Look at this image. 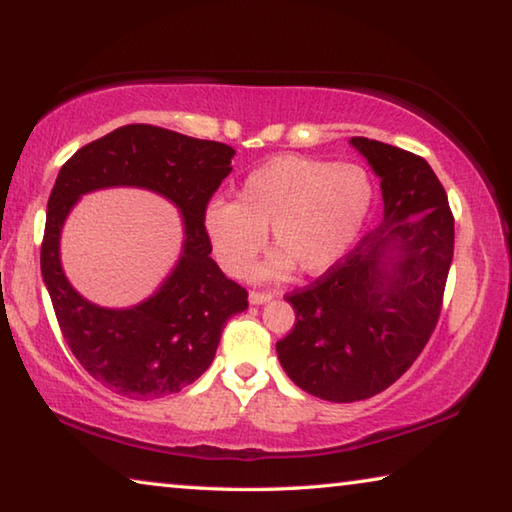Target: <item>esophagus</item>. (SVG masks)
<instances>
[{"mask_svg":"<svg viewBox=\"0 0 512 512\" xmlns=\"http://www.w3.org/2000/svg\"><path fill=\"white\" fill-rule=\"evenodd\" d=\"M275 298V293L271 291H250L248 302L250 305H266V302H271Z\"/></svg>","mask_w":512,"mask_h":512,"instance_id":"34e87169","label":"esophagus"}]
</instances>
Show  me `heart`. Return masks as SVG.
Here are the masks:
<instances>
[{"label":"heart","mask_w":512,"mask_h":512,"mask_svg":"<svg viewBox=\"0 0 512 512\" xmlns=\"http://www.w3.org/2000/svg\"><path fill=\"white\" fill-rule=\"evenodd\" d=\"M375 185L357 162L275 155L237 189V201L214 198L205 207V232L230 273H244L264 248L266 232L277 253L257 268L282 280L293 266L318 275L350 253L370 219Z\"/></svg>","instance_id":"heart-1"}]
</instances>
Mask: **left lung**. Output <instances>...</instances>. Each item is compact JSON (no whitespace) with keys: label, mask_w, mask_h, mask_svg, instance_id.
I'll return each instance as SVG.
<instances>
[{"label":"left lung","mask_w":512,"mask_h":512,"mask_svg":"<svg viewBox=\"0 0 512 512\" xmlns=\"http://www.w3.org/2000/svg\"><path fill=\"white\" fill-rule=\"evenodd\" d=\"M350 144L381 180L384 219L287 296L296 325L275 343L293 384L327 402L368 400L411 368L438 323L454 257V216L427 160L368 137Z\"/></svg>","instance_id":"obj_1"}]
</instances>
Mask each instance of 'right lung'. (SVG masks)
I'll return each mask as SVG.
<instances>
[{"label": "right lung", "instance_id": "right-lung-1", "mask_svg": "<svg viewBox=\"0 0 512 512\" xmlns=\"http://www.w3.org/2000/svg\"><path fill=\"white\" fill-rule=\"evenodd\" d=\"M235 149L167 128L128 124L85 144L60 169L47 203L42 280L69 350L90 375L131 400L183 391L219 348L228 320L248 309V293L210 257L205 207L232 171ZM140 186L167 197L184 219V250L159 291L140 306L110 310L83 299L59 262V235L83 193Z\"/></svg>", "mask_w": 512, "mask_h": 512}]
</instances>
